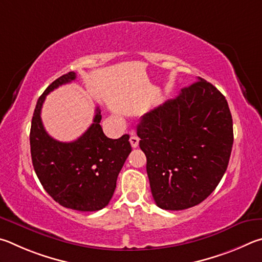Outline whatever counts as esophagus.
<instances>
[{
  "mask_svg": "<svg viewBox=\"0 0 262 262\" xmlns=\"http://www.w3.org/2000/svg\"><path fill=\"white\" fill-rule=\"evenodd\" d=\"M130 144H131V146H132V147H134V148L138 147V145H139V138H138V137H137L135 134H132L131 137H130Z\"/></svg>",
  "mask_w": 262,
  "mask_h": 262,
  "instance_id": "1",
  "label": "esophagus"
}]
</instances>
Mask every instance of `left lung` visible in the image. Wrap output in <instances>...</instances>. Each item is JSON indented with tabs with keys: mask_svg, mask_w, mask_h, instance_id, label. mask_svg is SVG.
Here are the masks:
<instances>
[{
	"mask_svg": "<svg viewBox=\"0 0 262 262\" xmlns=\"http://www.w3.org/2000/svg\"><path fill=\"white\" fill-rule=\"evenodd\" d=\"M137 135L155 204L182 210L204 201L222 180L233 144L232 117L224 95L198 77L145 114Z\"/></svg>",
	"mask_w": 262,
	"mask_h": 262,
	"instance_id": "left-lung-1",
	"label": "left lung"
}]
</instances>
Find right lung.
<instances>
[{
	"label": "right lung",
	"mask_w": 262,
	"mask_h": 262,
	"mask_svg": "<svg viewBox=\"0 0 262 262\" xmlns=\"http://www.w3.org/2000/svg\"><path fill=\"white\" fill-rule=\"evenodd\" d=\"M75 79V72L57 78L36 102L30 132L32 163L41 185L56 203L80 212H95L109 204L132 148L128 135L118 139L105 137L99 107L92 125L77 140L62 143L47 134L41 121L46 95Z\"/></svg>",
	"instance_id": "obj_1"
}]
</instances>
